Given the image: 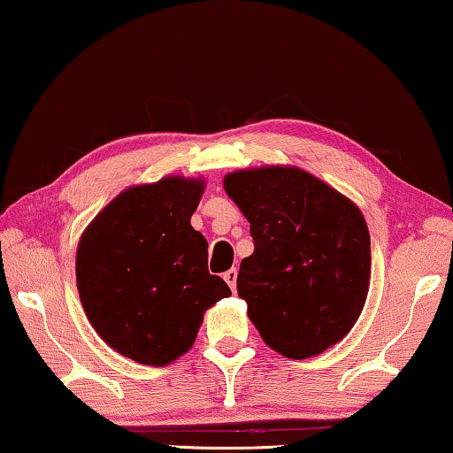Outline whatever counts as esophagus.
<instances>
[{
	"label": "esophagus",
	"mask_w": 453,
	"mask_h": 453,
	"mask_svg": "<svg viewBox=\"0 0 453 453\" xmlns=\"http://www.w3.org/2000/svg\"><path fill=\"white\" fill-rule=\"evenodd\" d=\"M224 280L229 285V288L235 293V280H238V270L235 268H229L227 273H224Z\"/></svg>",
	"instance_id": "obj_1"
}]
</instances>
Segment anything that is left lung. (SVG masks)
I'll list each match as a JSON object with an SVG mask.
<instances>
[{
    "instance_id": "8db88e82",
    "label": "left lung",
    "mask_w": 453,
    "mask_h": 453,
    "mask_svg": "<svg viewBox=\"0 0 453 453\" xmlns=\"http://www.w3.org/2000/svg\"><path fill=\"white\" fill-rule=\"evenodd\" d=\"M227 197L250 221L252 256L238 295L274 352L305 360L348 335L370 287V234L352 199L291 165L227 173Z\"/></svg>"
}]
</instances>
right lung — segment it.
<instances>
[{"label":"right lung","instance_id":"1","mask_svg":"<svg viewBox=\"0 0 453 453\" xmlns=\"http://www.w3.org/2000/svg\"><path fill=\"white\" fill-rule=\"evenodd\" d=\"M203 179L168 174L121 191L81 234L75 274L93 329L118 354L166 366L193 348L209 307L232 295L209 274L191 226Z\"/></svg>","mask_w":453,"mask_h":453}]
</instances>
